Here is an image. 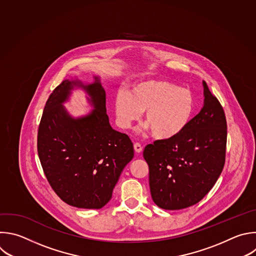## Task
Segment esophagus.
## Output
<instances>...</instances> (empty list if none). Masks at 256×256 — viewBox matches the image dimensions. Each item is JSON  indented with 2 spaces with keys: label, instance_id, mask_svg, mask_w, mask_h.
Listing matches in <instances>:
<instances>
[{
  "label": "esophagus",
  "instance_id": "esophagus-1",
  "mask_svg": "<svg viewBox=\"0 0 256 256\" xmlns=\"http://www.w3.org/2000/svg\"><path fill=\"white\" fill-rule=\"evenodd\" d=\"M134 148L136 152H142V144H138V142H136V144H134Z\"/></svg>",
  "mask_w": 256,
  "mask_h": 256
}]
</instances>
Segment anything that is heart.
<instances>
[{
	"mask_svg": "<svg viewBox=\"0 0 256 256\" xmlns=\"http://www.w3.org/2000/svg\"><path fill=\"white\" fill-rule=\"evenodd\" d=\"M194 110L195 100L191 90L158 79L136 83L130 94L120 90L114 100L120 128H130L146 112V130L160 140L178 136L189 124Z\"/></svg>",
	"mask_w": 256,
	"mask_h": 256,
	"instance_id": "heart-1",
	"label": "heart"
}]
</instances>
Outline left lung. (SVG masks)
Segmentation results:
<instances>
[{"label":"left lung","instance_id":"obj_1","mask_svg":"<svg viewBox=\"0 0 256 256\" xmlns=\"http://www.w3.org/2000/svg\"><path fill=\"white\" fill-rule=\"evenodd\" d=\"M204 106L176 136L144 150L152 201L180 210L201 201L218 180L224 164L227 122L222 106L203 81Z\"/></svg>","mask_w":256,"mask_h":256}]
</instances>
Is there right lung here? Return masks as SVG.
I'll return each instance as SVG.
<instances>
[{"mask_svg":"<svg viewBox=\"0 0 256 256\" xmlns=\"http://www.w3.org/2000/svg\"><path fill=\"white\" fill-rule=\"evenodd\" d=\"M74 86L86 91L95 106L78 119L62 106ZM106 102L100 77L86 85L66 79L50 94L39 124L37 150L44 174L58 197L77 208H102L134 158L128 136L110 126Z\"/></svg>","mask_w":256,"mask_h":256,"instance_id":"obj_1","label":"right lung"}]
</instances>
